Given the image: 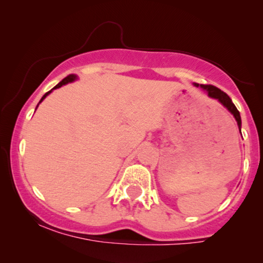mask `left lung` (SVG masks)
Returning <instances> with one entry per match:
<instances>
[{
    "label": "left lung",
    "mask_w": 263,
    "mask_h": 263,
    "mask_svg": "<svg viewBox=\"0 0 263 263\" xmlns=\"http://www.w3.org/2000/svg\"><path fill=\"white\" fill-rule=\"evenodd\" d=\"M195 86H200L201 89L204 90L205 92L208 93V95L210 96V98L213 99H216L220 104L222 105V106H225L228 108L230 112L234 115L235 120H236L237 122V126H238V131L241 132V117H240V112H238V110L236 108V106L234 105V102L231 101V99L229 98L228 93H225L224 91H221V90L218 89L216 86L214 85H199V84H194Z\"/></svg>",
    "instance_id": "left-lung-1"
}]
</instances>
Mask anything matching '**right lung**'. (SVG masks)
Wrapping results in <instances>:
<instances>
[{"label": "right lung", "instance_id": "right-lung-1", "mask_svg": "<svg viewBox=\"0 0 263 263\" xmlns=\"http://www.w3.org/2000/svg\"><path fill=\"white\" fill-rule=\"evenodd\" d=\"M77 79H78V77H77V75H74V74H70V75H68V77H66V78H64V79H63L62 81H60V83L58 84V85H55V86H54V87H53V89H52V90H50V91L45 92V93H44V95H43V98H42V99H41V101H39V104H41V102H42V101H43V100H44V99H45V98H47V96H48V95H49V93H50V92H52L54 89H58V87H60V86H63V85H65V84H68V83H71V81H74V80H77ZM39 104H38V105H39ZM38 105H37V107H38Z\"/></svg>", "mask_w": 263, "mask_h": 263}]
</instances>
